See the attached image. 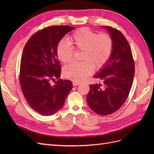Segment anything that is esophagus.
<instances>
[{"label":"esophagus","mask_w":154,"mask_h":154,"mask_svg":"<svg viewBox=\"0 0 154 154\" xmlns=\"http://www.w3.org/2000/svg\"><path fill=\"white\" fill-rule=\"evenodd\" d=\"M79 84H80V83L77 82V81H73V85L74 87L77 86V85H79Z\"/></svg>","instance_id":"esophagus-1"}]
</instances>
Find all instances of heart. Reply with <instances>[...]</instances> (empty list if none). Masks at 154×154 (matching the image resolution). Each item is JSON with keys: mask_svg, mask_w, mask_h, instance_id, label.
<instances>
[{"mask_svg": "<svg viewBox=\"0 0 154 154\" xmlns=\"http://www.w3.org/2000/svg\"><path fill=\"white\" fill-rule=\"evenodd\" d=\"M68 43L61 41L56 48L59 60L67 63L73 58V51H82L81 62L66 65L63 69L65 77L75 81H82L96 71L106 66L112 56L114 42L109 34H98L88 28H81L67 38Z\"/></svg>", "mask_w": 154, "mask_h": 154, "instance_id": "heart-1", "label": "heart"}]
</instances>
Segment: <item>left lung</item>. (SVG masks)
Masks as SVG:
<instances>
[{"mask_svg": "<svg viewBox=\"0 0 154 154\" xmlns=\"http://www.w3.org/2000/svg\"><path fill=\"white\" fill-rule=\"evenodd\" d=\"M114 42L113 52L106 66L94 76L101 84L91 85L87 96L88 105L94 112L106 116L115 112L125 103L132 86L135 64L131 48L122 32L110 26Z\"/></svg>", "mask_w": 154, "mask_h": 154, "instance_id": "left-lung-1", "label": "left lung"}]
</instances>
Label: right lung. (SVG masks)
<instances>
[{"instance_id": "1", "label": "right lung", "mask_w": 154, "mask_h": 154, "mask_svg": "<svg viewBox=\"0 0 154 154\" xmlns=\"http://www.w3.org/2000/svg\"><path fill=\"white\" fill-rule=\"evenodd\" d=\"M74 28L69 26L43 28L32 35L23 50L20 85L28 104L41 115L51 116L60 110L73 87L71 81L60 79L61 65L56 48L62 38Z\"/></svg>"}]
</instances>
